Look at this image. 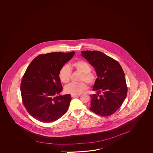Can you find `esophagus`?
<instances>
[{
    "mask_svg": "<svg viewBox=\"0 0 153 153\" xmlns=\"http://www.w3.org/2000/svg\"><path fill=\"white\" fill-rule=\"evenodd\" d=\"M78 96H79V95H75V94H71V97H77Z\"/></svg>",
    "mask_w": 153,
    "mask_h": 153,
    "instance_id": "esophagus-1",
    "label": "esophagus"
}]
</instances>
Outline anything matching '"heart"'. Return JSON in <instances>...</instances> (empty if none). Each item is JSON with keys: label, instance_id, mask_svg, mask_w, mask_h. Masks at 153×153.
Returning a JSON list of instances; mask_svg holds the SVG:
<instances>
[{"label": "heart", "instance_id": "b5f03b06", "mask_svg": "<svg viewBox=\"0 0 153 153\" xmlns=\"http://www.w3.org/2000/svg\"><path fill=\"white\" fill-rule=\"evenodd\" d=\"M70 67L75 69L81 73L82 76L81 80H84L89 84H92L94 83L95 77L93 73H91V70L90 65L87 62L83 60L76 61L73 63ZM59 78L63 83H68L70 79L71 70L67 65H65L61 68L59 73ZM88 86L84 82L79 83H71L65 86V92L71 94L77 95L86 90Z\"/></svg>", "mask_w": 153, "mask_h": 153}]
</instances>
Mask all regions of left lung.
I'll return each instance as SVG.
<instances>
[{
  "instance_id": "8db88e82",
  "label": "left lung",
  "mask_w": 153,
  "mask_h": 153,
  "mask_svg": "<svg viewBox=\"0 0 153 153\" xmlns=\"http://www.w3.org/2000/svg\"><path fill=\"white\" fill-rule=\"evenodd\" d=\"M83 58L93 66L97 75L91 94L90 109L99 115L108 116L120 108L126 97L128 88L125 75L120 63L98 51H82ZM102 93L101 95L99 94Z\"/></svg>"
}]
</instances>
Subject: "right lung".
Listing matches in <instances>:
<instances>
[{"mask_svg": "<svg viewBox=\"0 0 153 153\" xmlns=\"http://www.w3.org/2000/svg\"><path fill=\"white\" fill-rule=\"evenodd\" d=\"M75 52H53L39 55L25 71L21 83L23 105L32 117L44 123L61 117L68 110L71 97L61 95L59 73Z\"/></svg>", "mask_w": 153, "mask_h": 153, "instance_id": "1", "label": "right lung"}]
</instances>
